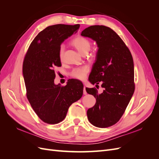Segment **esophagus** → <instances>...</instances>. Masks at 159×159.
<instances>
[{"label": "esophagus", "mask_w": 159, "mask_h": 159, "mask_svg": "<svg viewBox=\"0 0 159 159\" xmlns=\"http://www.w3.org/2000/svg\"><path fill=\"white\" fill-rule=\"evenodd\" d=\"M84 95L87 94V91H86V90H85V86L84 87Z\"/></svg>", "instance_id": "1"}]
</instances>
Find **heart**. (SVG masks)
Returning <instances> with one entry per match:
<instances>
[{"label": "heart", "mask_w": 159, "mask_h": 159, "mask_svg": "<svg viewBox=\"0 0 159 159\" xmlns=\"http://www.w3.org/2000/svg\"><path fill=\"white\" fill-rule=\"evenodd\" d=\"M71 44L78 50L81 54L84 55L88 54L91 48V42L87 38L83 36H77L71 40ZM64 47L61 46L59 50V57L61 60L63 59L64 56ZM89 69L88 67L82 66L80 68L74 69L71 71V76L72 78L83 80L85 78L86 74H88Z\"/></svg>", "instance_id": "b5f03b06"}]
</instances>
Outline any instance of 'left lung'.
<instances>
[{
	"mask_svg": "<svg viewBox=\"0 0 159 159\" xmlns=\"http://www.w3.org/2000/svg\"><path fill=\"white\" fill-rule=\"evenodd\" d=\"M81 35L97 43L98 50L89 81L96 85L100 83L103 88L100 94L95 88H85L96 99L94 106L87 111L88 120L97 127L112 126L122 117L134 91L132 55L121 38L109 27L91 26Z\"/></svg>",
	"mask_w": 159,
	"mask_h": 159,
	"instance_id": "left-lung-1",
	"label": "left lung"
}]
</instances>
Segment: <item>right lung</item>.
<instances>
[{
  "mask_svg": "<svg viewBox=\"0 0 159 159\" xmlns=\"http://www.w3.org/2000/svg\"><path fill=\"white\" fill-rule=\"evenodd\" d=\"M80 26L61 24L48 26L31 42L24 59L26 97L44 123L56 124L63 121L70 105L83 95V84L75 80H69L65 86L54 84V68L61 66L60 45Z\"/></svg>",
  "mask_w": 159,
  "mask_h": 159,
  "instance_id": "right-lung-1",
  "label": "right lung"
}]
</instances>
